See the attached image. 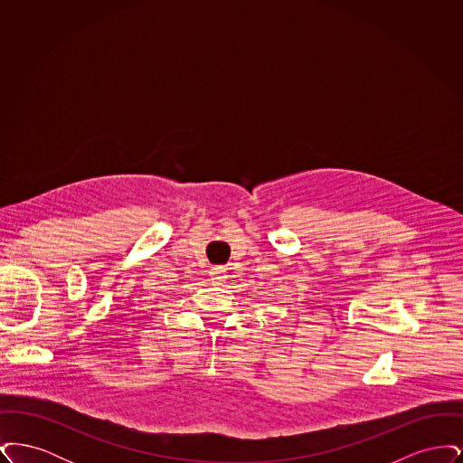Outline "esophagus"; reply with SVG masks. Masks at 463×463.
Instances as JSON below:
<instances>
[{"mask_svg": "<svg viewBox=\"0 0 463 463\" xmlns=\"http://www.w3.org/2000/svg\"><path fill=\"white\" fill-rule=\"evenodd\" d=\"M210 278H212V281H213V283H222V281H225V279H227V269H225V267H222V265L213 267V269L210 270Z\"/></svg>", "mask_w": 463, "mask_h": 463, "instance_id": "obj_1", "label": "esophagus"}]
</instances>
